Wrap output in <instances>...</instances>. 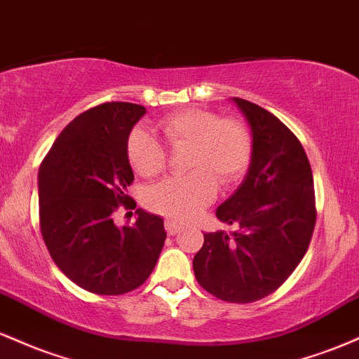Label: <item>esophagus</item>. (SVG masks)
<instances>
[{"mask_svg": "<svg viewBox=\"0 0 359 359\" xmlns=\"http://www.w3.org/2000/svg\"><path fill=\"white\" fill-rule=\"evenodd\" d=\"M165 229H167V233L170 234V236H175V234H179L180 231H182L184 226H180L179 222H175L172 219H167L165 221Z\"/></svg>", "mask_w": 359, "mask_h": 359, "instance_id": "esophagus-1", "label": "esophagus"}]
</instances>
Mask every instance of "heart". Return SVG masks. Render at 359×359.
<instances>
[{
  "instance_id": "obj_1",
  "label": "heart",
  "mask_w": 359,
  "mask_h": 359,
  "mask_svg": "<svg viewBox=\"0 0 359 359\" xmlns=\"http://www.w3.org/2000/svg\"><path fill=\"white\" fill-rule=\"evenodd\" d=\"M155 130L172 150L189 148L185 168L191 174L170 177L148 189L145 204L174 221H191L216 199L217 184L229 187L241 179L253 156V135L238 118H222L209 109L185 108L158 119ZM138 175L156 177L167 168L165 147L143 130L131 131L126 143Z\"/></svg>"
}]
</instances>
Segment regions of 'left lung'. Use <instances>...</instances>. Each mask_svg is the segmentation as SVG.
Listing matches in <instances>:
<instances>
[{"label":"left lung","mask_w":359,"mask_h":359,"mask_svg":"<svg viewBox=\"0 0 359 359\" xmlns=\"http://www.w3.org/2000/svg\"><path fill=\"white\" fill-rule=\"evenodd\" d=\"M253 130V156L238 191L217 208L236 228L205 233L194 273L205 292L231 304L273 294L304 258L314 233V177L290 128L255 102L234 97Z\"/></svg>","instance_id":"8db88e82"}]
</instances>
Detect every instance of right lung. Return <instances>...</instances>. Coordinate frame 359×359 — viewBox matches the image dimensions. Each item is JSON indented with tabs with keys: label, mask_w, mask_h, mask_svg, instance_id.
Listing matches in <instances>:
<instances>
[{
	"label": "right lung",
	"mask_w": 359,
	"mask_h": 359,
	"mask_svg": "<svg viewBox=\"0 0 359 359\" xmlns=\"http://www.w3.org/2000/svg\"><path fill=\"white\" fill-rule=\"evenodd\" d=\"M145 114L133 102H102L62 130L39 170L40 231L65 277L97 295H121L147 282L167 233L163 219L138 209L133 226L113 214L135 209L126 154L131 128Z\"/></svg>",
	"instance_id": "1"
}]
</instances>
